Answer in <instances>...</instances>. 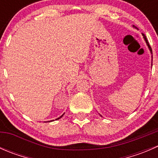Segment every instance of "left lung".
<instances>
[{
  "instance_id": "left-lung-1",
  "label": "left lung",
  "mask_w": 158,
  "mask_h": 158,
  "mask_svg": "<svg viewBox=\"0 0 158 158\" xmlns=\"http://www.w3.org/2000/svg\"><path fill=\"white\" fill-rule=\"evenodd\" d=\"M133 27L134 28H135V29H138V28H137V27H135V25H133ZM142 36H143V38H144V40H145V42H146V44H147V46H148V49H149V50H150V52H151V53L152 54V50H151V47H150V45H149V44H148V40H147V38H146V36H144V34H143L142 33ZM100 116H102L101 114H100Z\"/></svg>"
}]
</instances>
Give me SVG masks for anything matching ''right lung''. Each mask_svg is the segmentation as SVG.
I'll return each instance as SVG.
<instances>
[{
    "label": "right lung",
    "mask_w": 158,
    "mask_h": 158,
    "mask_svg": "<svg viewBox=\"0 0 158 158\" xmlns=\"http://www.w3.org/2000/svg\"><path fill=\"white\" fill-rule=\"evenodd\" d=\"M65 114V113H63V114H62L61 116H60V117H59V118H57L56 119V120H58V119H60V118H62V117H63V114ZM53 121H54V120H51V121H49V122H53Z\"/></svg>",
    "instance_id": "add662e5"
}]
</instances>
